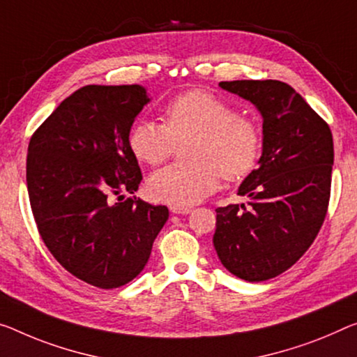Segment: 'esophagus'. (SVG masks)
<instances>
[{"label": "esophagus", "mask_w": 357, "mask_h": 357, "mask_svg": "<svg viewBox=\"0 0 357 357\" xmlns=\"http://www.w3.org/2000/svg\"><path fill=\"white\" fill-rule=\"evenodd\" d=\"M171 212L172 213H178V215H186V213H190L191 209L188 207H177V206H171Z\"/></svg>", "instance_id": "obj_1"}]
</instances>
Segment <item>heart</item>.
<instances>
[{
    "instance_id": "obj_1",
    "label": "heart",
    "mask_w": 357,
    "mask_h": 357,
    "mask_svg": "<svg viewBox=\"0 0 357 357\" xmlns=\"http://www.w3.org/2000/svg\"><path fill=\"white\" fill-rule=\"evenodd\" d=\"M164 123L139 119L128 137L132 155L150 166L164 162L175 145L190 140L185 148L188 162L162 167L148 178V193L155 201L195 206L218 188L222 175L243 178L259 161V126L209 91L195 89L172 98L164 109Z\"/></svg>"
}]
</instances>
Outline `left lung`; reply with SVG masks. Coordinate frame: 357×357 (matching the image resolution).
<instances>
[{"instance_id":"left-lung-1","label":"left lung","mask_w":357,"mask_h":357,"mask_svg":"<svg viewBox=\"0 0 357 357\" xmlns=\"http://www.w3.org/2000/svg\"><path fill=\"white\" fill-rule=\"evenodd\" d=\"M263 119L259 167L241 183L244 204L218 207L213 248L227 270L260 282L289 270L308 250L331 197L333 140L327 123L294 87L274 79L223 81Z\"/></svg>"}]
</instances>
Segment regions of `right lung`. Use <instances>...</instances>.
Segmentation results:
<instances>
[{
	"label": "right lung",
	"instance_id": "add662e5",
	"mask_svg": "<svg viewBox=\"0 0 357 357\" xmlns=\"http://www.w3.org/2000/svg\"><path fill=\"white\" fill-rule=\"evenodd\" d=\"M150 100L140 84L84 86L29 144L26 188L38 231L54 259L91 286L116 289L139 276L169 218L166 206L135 196L121 202L142 180L128 137Z\"/></svg>",
	"mask_w": 357,
	"mask_h": 357
}]
</instances>
